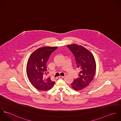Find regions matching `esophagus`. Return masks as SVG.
<instances>
[{
    "mask_svg": "<svg viewBox=\"0 0 121 121\" xmlns=\"http://www.w3.org/2000/svg\"><path fill=\"white\" fill-rule=\"evenodd\" d=\"M64 76H58L56 77V79H60V78H63Z\"/></svg>",
    "mask_w": 121,
    "mask_h": 121,
    "instance_id": "1",
    "label": "esophagus"
}]
</instances>
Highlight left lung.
Masks as SVG:
<instances>
[{"label": "left lung", "instance_id": "8db88e82", "mask_svg": "<svg viewBox=\"0 0 121 121\" xmlns=\"http://www.w3.org/2000/svg\"><path fill=\"white\" fill-rule=\"evenodd\" d=\"M67 47L72 52L79 69V78L75 79L71 84L75 91L86 87L93 80L96 71V62L93 54L82 46L71 44Z\"/></svg>", "mask_w": 121, "mask_h": 121}]
</instances>
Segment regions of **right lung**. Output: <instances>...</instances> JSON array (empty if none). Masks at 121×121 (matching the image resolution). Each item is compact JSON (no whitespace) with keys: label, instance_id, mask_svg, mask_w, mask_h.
I'll return each instance as SVG.
<instances>
[{"label":"right lung","instance_id":"1","mask_svg":"<svg viewBox=\"0 0 121 121\" xmlns=\"http://www.w3.org/2000/svg\"><path fill=\"white\" fill-rule=\"evenodd\" d=\"M57 48V47L40 48L31 54L28 60L26 66L28 78L33 86L39 90H48L54 84L55 82L52 81L50 77L46 79L45 75H47V63L49 56Z\"/></svg>","mask_w":121,"mask_h":121}]
</instances>
